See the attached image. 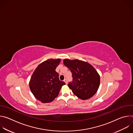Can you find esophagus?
<instances>
[{
	"mask_svg": "<svg viewBox=\"0 0 133 133\" xmlns=\"http://www.w3.org/2000/svg\"><path fill=\"white\" fill-rule=\"evenodd\" d=\"M64 82L66 83V84H68V81H67V80L66 79H65L64 80Z\"/></svg>",
	"mask_w": 133,
	"mask_h": 133,
	"instance_id": "34e87169",
	"label": "esophagus"
}]
</instances>
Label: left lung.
I'll use <instances>...</instances> for the list:
<instances>
[{
	"instance_id": "1",
	"label": "left lung",
	"mask_w": 133,
	"mask_h": 133,
	"mask_svg": "<svg viewBox=\"0 0 133 133\" xmlns=\"http://www.w3.org/2000/svg\"><path fill=\"white\" fill-rule=\"evenodd\" d=\"M64 65L71 72L72 82L68 85L75 95L86 100L92 97L99 87L100 76L87 62L78 59L63 61Z\"/></svg>"
}]
</instances>
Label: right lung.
I'll return each instance as SVG.
<instances>
[{
    "mask_svg": "<svg viewBox=\"0 0 133 133\" xmlns=\"http://www.w3.org/2000/svg\"><path fill=\"white\" fill-rule=\"evenodd\" d=\"M61 61L58 58L44 61L37 66L30 78L29 84L31 92L43 103L52 102L65 84L59 80V74L55 70Z\"/></svg>",
    "mask_w": 133,
    "mask_h": 133,
    "instance_id": "right-lung-1",
    "label": "right lung"
}]
</instances>
